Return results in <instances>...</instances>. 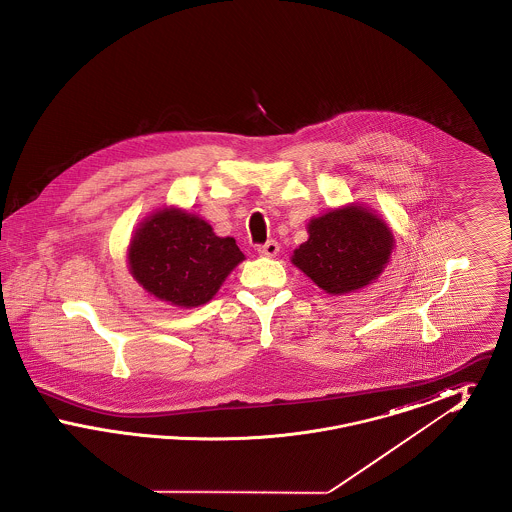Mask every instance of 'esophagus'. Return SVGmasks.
Returning a JSON list of instances; mask_svg holds the SVG:
<instances>
[{
    "mask_svg": "<svg viewBox=\"0 0 512 512\" xmlns=\"http://www.w3.org/2000/svg\"><path fill=\"white\" fill-rule=\"evenodd\" d=\"M257 251H259V255H263V257H274V255L280 251V245H278L276 240H268L265 244L259 245Z\"/></svg>",
    "mask_w": 512,
    "mask_h": 512,
    "instance_id": "1",
    "label": "esophagus"
}]
</instances>
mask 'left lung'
Returning a JSON list of instances; mask_svg holds the SVG:
<instances>
[{
    "mask_svg": "<svg viewBox=\"0 0 512 512\" xmlns=\"http://www.w3.org/2000/svg\"><path fill=\"white\" fill-rule=\"evenodd\" d=\"M388 224L361 205L330 211L309 222V240L293 251L301 268L324 292H355L376 280L390 259Z\"/></svg>",
    "mask_w": 512,
    "mask_h": 512,
    "instance_id": "obj_1",
    "label": "left lung"
}]
</instances>
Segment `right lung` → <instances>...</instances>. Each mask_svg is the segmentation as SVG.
I'll return each mask as SVG.
<instances>
[{
	"label": "right lung",
	"instance_id": "obj_1",
	"mask_svg": "<svg viewBox=\"0 0 512 512\" xmlns=\"http://www.w3.org/2000/svg\"><path fill=\"white\" fill-rule=\"evenodd\" d=\"M240 261L244 253L234 238L215 236L205 220L178 209L149 217L128 249L132 276L178 307L207 303Z\"/></svg>",
	"mask_w": 512,
	"mask_h": 512
}]
</instances>
